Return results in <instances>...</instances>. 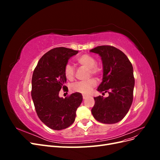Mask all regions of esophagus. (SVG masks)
<instances>
[{"label":"esophagus","mask_w":160,"mask_h":160,"mask_svg":"<svg viewBox=\"0 0 160 160\" xmlns=\"http://www.w3.org/2000/svg\"><path fill=\"white\" fill-rule=\"evenodd\" d=\"M88 95H83V99H85L87 98H88Z\"/></svg>","instance_id":"34e87169"}]
</instances>
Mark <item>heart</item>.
Masks as SVG:
<instances>
[{
  "mask_svg": "<svg viewBox=\"0 0 160 160\" xmlns=\"http://www.w3.org/2000/svg\"><path fill=\"white\" fill-rule=\"evenodd\" d=\"M77 61L78 63L89 69V75H98L101 72V69L96 66V60L94 57L89 55H83L77 58ZM64 75L68 80H72L74 77V69L70 64L67 63L64 67ZM97 85V82L94 79H91L86 81H79L72 84L71 89L72 91L79 92L83 94H89L92 89Z\"/></svg>",
  "mask_w": 160,
  "mask_h": 160,
  "instance_id": "b5f03b06",
  "label": "heart"
}]
</instances>
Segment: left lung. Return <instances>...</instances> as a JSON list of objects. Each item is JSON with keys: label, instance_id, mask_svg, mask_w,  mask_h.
<instances>
[{"label": "left lung", "instance_id": "1", "mask_svg": "<svg viewBox=\"0 0 160 160\" xmlns=\"http://www.w3.org/2000/svg\"><path fill=\"white\" fill-rule=\"evenodd\" d=\"M98 54L102 60L103 79L98 91L108 92V98H94L91 109L98 122L113 124L123 119L133 101L135 79L133 66L124 53L113 46H98L90 50Z\"/></svg>", "mask_w": 160, "mask_h": 160}]
</instances>
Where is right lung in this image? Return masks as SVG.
Masks as SVG:
<instances>
[{
	"label": "right lung",
	"instance_id": "1",
	"mask_svg": "<svg viewBox=\"0 0 160 160\" xmlns=\"http://www.w3.org/2000/svg\"><path fill=\"white\" fill-rule=\"evenodd\" d=\"M78 51L57 47L46 52L38 61L32 77L31 96L38 117L47 127L61 130L73 123L76 111L83 101L80 93L65 99L59 96L61 89L67 91L64 67Z\"/></svg>",
	"mask_w": 160,
	"mask_h": 160
}]
</instances>
